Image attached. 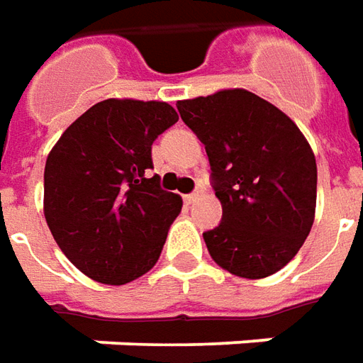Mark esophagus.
Wrapping results in <instances>:
<instances>
[{
	"mask_svg": "<svg viewBox=\"0 0 363 363\" xmlns=\"http://www.w3.org/2000/svg\"><path fill=\"white\" fill-rule=\"evenodd\" d=\"M199 196H201V191H194L191 192V194H184V202H186V204H192V202L196 201Z\"/></svg>",
	"mask_w": 363,
	"mask_h": 363,
	"instance_id": "1",
	"label": "esophagus"
}]
</instances>
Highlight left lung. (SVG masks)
I'll list each match as a JSON object with an SVG mask.
<instances>
[{
  "label": "left lung",
  "instance_id": "left-lung-1",
  "mask_svg": "<svg viewBox=\"0 0 363 363\" xmlns=\"http://www.w3.org/2000/svg\"><path fill=\"white\" fill-rule=\"evenodd\" d=\"M199 137L223 204V223L202 233L213 260L240 278L284 268L314 224L318 171L294 121L244 89L179 101Z\"/></svg>",
  "mask_w": 363,
  "mask_h": 363
}]
</instances>
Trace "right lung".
<instances>
[{
  "mask_svg": "<svg viewBox=\"0 0 363 363\" xmlns=\"http://www.w3.org/2000/svg\"><path fill=\"white\" fill-rule=\"evenodd\" d=\"M179 121L161 101L107 99L69 127L45 162V220L73 264L103 284L149 272L161 256L179 194L161 189L152 143Z\"/></svg>",
  "mask_w": 363,
  "mask_h": 363,
  "instance_id": "obj_1",
  "label": "right lung"
}]
</instances>
